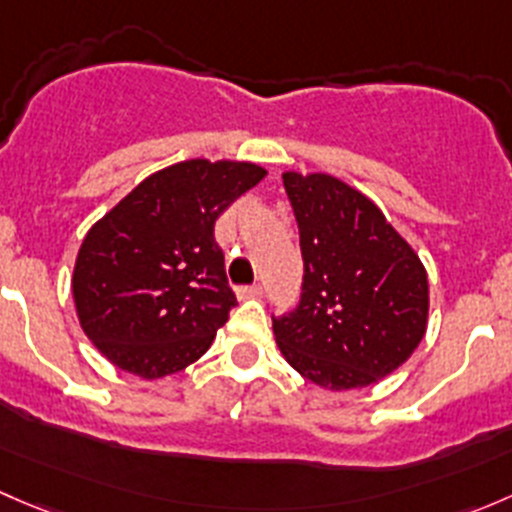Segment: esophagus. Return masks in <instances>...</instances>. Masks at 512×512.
<instances>
[{
    "instance_id": "obj_1",
    "label": "esophagus",
    "mask_w": 512,
    "mask_h": 512,
    "mask_svg": "<svg viewBox=\"0 0 512 512\" xmlns=\"http://www.w3.org/2000/svg\"><path fill=\"white\" fill-rule=\"evenodd\" d=\"M262 294V285H242V287H237V297L240 299H250V297H260Z\"/></svg>"
}]
</instances>
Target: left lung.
I'll return each mask as SVG.
<instances>
[{"label":"left lung","instance_id":"8db88e82","mask_svg":"<svg viewBox=\"0 0 512 512\" xmlns=\"http://www.w3.org/2000/svg\"><path fill=\"white\" fill-rule=\"evenodd\" d=\"M285 190L304 277L297 307L272 314L277 344L317 386L364 389L423 339L426 270L384 213L342 180L285 173Z\"/></svg>","mask_w":512,"mask_h":512}]
</instances>
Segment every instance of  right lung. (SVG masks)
I'll return each instance as SVG.
<instances>
[{"label": "right lung", "mask_w": 512, "mask_h": 512, "mask_svg": "<svg viewBox=\"0 0 512 512\" xmlns=\"http://www.w3.org/2000/svg\"><path fill=\"white\" fill-rule=\"evenodd\" d=\"M265 178L255 163L158 170L91 227L74 270L81 327L123 371L160 379L200 359L237 299L215 220Z\"/></svg>", "instance_id": "add662e5"}]
</instances>
